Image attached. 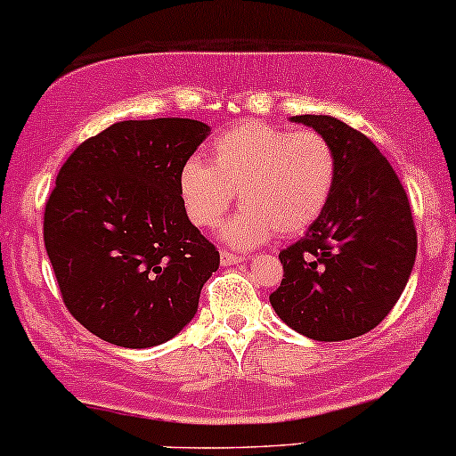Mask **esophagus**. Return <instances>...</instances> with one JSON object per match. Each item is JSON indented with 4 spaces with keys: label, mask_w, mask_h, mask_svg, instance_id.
Instances as JSON below:
<instances>
[{
    "label": "esophagus",
    "mask_w": 456,
    "mask_h": 456,
    "mask_svg": "<svg viewBox=\"0 0 456 456\" xmlns=\"http://www.w3.org/2000/svg\"><path fill=\"white\" fill-rule=\"evenodd\" d=\"M244 261H246V256H242V255H233V252H229V250L221 252L223 265H238V263H244Z\"/></svg>",
    "instance_id": "esophagus-1"
}]
</instances>
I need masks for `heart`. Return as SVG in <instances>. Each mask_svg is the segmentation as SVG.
<instances>
[{
    "label": "heart",
    "instance_id": "obj_1",
    "mask_svg": "<svg viewBox=\"0 0 456 456\" xmlns=\"http://www.w3.org/2000/svg\"><path fill=\"white\" fill-rule=\"evenodd\" d=\"M338 157L318 131H289L244 120L212 142V166L189 159L178 186L197 227L214 229L233 197L246 206L224 229L235 246H255L278 235H297L318 221L331 200Z\"/></svg>",
    "mask_w": 456,
    "mask_h": 456
}]
</instances>
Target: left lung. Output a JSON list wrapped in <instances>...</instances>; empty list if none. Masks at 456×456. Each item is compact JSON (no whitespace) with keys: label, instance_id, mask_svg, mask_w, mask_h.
Masks as SVG:
<instances>
[{"label":"left lung","instance_id":"1","mask_svg":"<svg viewBox=\"0 0 456 456\" xmlns=\"http://www.w3.org/2000/svg\"><path fill=\"white\" fill-rule=\"evenodd\" d=\"M331 142L338 175L325 212L281 255L272 308L318 342L359 338L385 321L416 259V227L397 174L374 142L325 114L293 117Z\"/></svg>","mask_w":456,"mask_h":456}]
</instances>
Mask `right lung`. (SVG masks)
Returning a JSON list of instances; mask_svg holds the SVG:
<instances>
[{
	"label": "right lung",
	"instance_id": "obj_1",
	"mask_svg": "<svg viewBox=\"0 0 456 456\" xmlns=\"http://www.w3.org/2000/svg\"><path fill=\"white\" fill-rule=\"evenodd\" d=\"M208 134L191 118L120 120L59 169L44 244L65 308L103 342L151 348L195 316L221 255L186 216L178 175Z\"/></svg>",
	"mask_w": 456,
	"mask_h": 456
}]
</instances>
